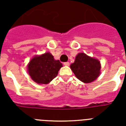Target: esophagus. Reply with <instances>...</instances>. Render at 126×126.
<instances>
[{"label": "esophagus", "instance_id": "1", "mask_svg": "<svg viewBox=\"0 0 126 126\" xmlns=\"http://www.w3.org/2000/svg\"><path fill=\"white\" fill-rule=\"evenodd\" d=\"M63 65H65V66H69L70 63L69 62H65V63H63Z\"/></svg>", "mask_w": 126, "mask_h": 126}]
</instances>
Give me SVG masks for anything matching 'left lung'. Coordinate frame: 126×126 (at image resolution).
<instances>
[{"label":"left lung","instance_id":"obj_1","mask_svg":"<svg viewBox=\"0 0 126 126\" xmlns=\"http://www.w3.org/2000/svg\"><path fill=\"white\" fill-rule=\"evenodd\" d=\"M101 63L97 59L92 58L84 53H79L70 68L76 77L84 83L95 81L101 74Z\"/></svg>","mask_w":126,"mask_h":126}]
</instances>
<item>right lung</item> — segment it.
I'll list each match as a JSON object with an SVG mask.
<instances>
[{"mask_svg":"<svg viewBox=\"0 0 126 126\" xmlns=\"http://www.w3.org/2000/svg\"><path fill=\"white\" fill-rule=\"evenodd\" d=\"M62 66L59 60H54L50 52H46L33 57L27 65V71L34 82L47 84L56 77Z\"/></svg>","mask_w":126,"mask_h":126,"instance_id":"1","label":"right lung"}]
</instances>
